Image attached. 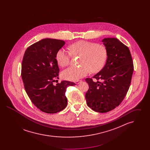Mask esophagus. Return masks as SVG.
<instances>
[{"label":"esophagus","instance_id":"1","mask_svg":"<svg viewBox=\"0 0 150 150\" xmlns=\"http://www.w3.org/2000/svg\"><path fill=\"white\" fill-rule=\"evenodd\" d=\"M81 81H82L81 80H78V81H76V84H78L80 83H81Z\"/></svg>","mask_w":150,"mask_h":150}]
</instances>
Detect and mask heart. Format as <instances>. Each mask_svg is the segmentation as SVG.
<instances>
[{"label": "heart", "instance_id": "b5f03b06", "mask_svg": "<svg viewBox=\"0 0 150 150\" xmlns=\"http://www.w3.org/2000/svg\"><path fill=\"white\" fill-rule=\"evenodd\" d=\"M70 50L74 56H80L79 67L71 66L62 73L63 78L71 81H76L87 75L91 71L93 73L100 71L107 61L106 48L101 44L79 40L70 46ZM71 54L70 52L61 49L56 54V61L59 65L64 67L70 62Z\"/></svg>", "mask_w": 150, "mask_h": 150}]
</instances>
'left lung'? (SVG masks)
<instances>
[{"label": "left lung", "mask_w": 150, "mask_h": 150, "mask_svg": "<svg viewBox=\"0 0 150 150\" xmlns=\"http://www.w3.org/2000/svg\"><path fill=\"white\" fill-rule=\"evenodd\" d=\"M102 42L107 49V61L103 68L93 77L97 81L86 79L89 89L86 98L88 107L94 111L105 113L117 107L125 98L134 67L128 47L119 40L108 38Z\"/></svg>", "instance_id": "1"}]
</instances>
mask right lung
<instances>
[{"instance_id": "add662e5", "label": "right lung", "mask_w": 150, "mask_h": 150, "mask_svg": "<svg viewBox=\"0 0 150 150\" xmlns=\"http://www.w3.org/2000/svg\"><path fill=\"white\" fill-rule=\"evenodd\" d=\"M64 44L62 40L43 39L29 47L23 57L21 76L25 91L33 104L45 113L54 114L65 108L66 89L75 85L65 80L53 84L59 71L56 54Z\"/></svg>"}]
</instances>
